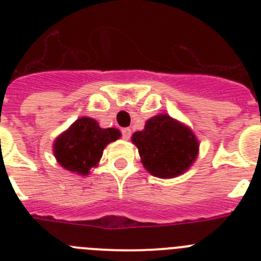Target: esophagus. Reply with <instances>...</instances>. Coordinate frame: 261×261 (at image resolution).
Here are the masks:
<instances>
[{"label":"esophagus","mask_w":261,"mask_h":261,"mask_svg":"<svg viewBox=\"0 0 261 261\" xmlns=\"http://www.w3.org/2000/svg\"><path fill=\"white\" fill-rule=\"evenodd\" d=\"M121 136H123L124 140H129V138H130V136H132V130H130V128L121 129Z\"/></svg>","instance_id":"34e87169"}]
</instances>
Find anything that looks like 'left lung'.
<instances>
[{"label": "left lung", "instance_id": "left-lung-1", "mask_svg": "<svg viewBox=\"0 0 261 261\" xmlns=\"http://www.w3.org/2000/svg\"><path fill=\"white\" fill-rule=\"evenodd\" d=\"M144 167L158 177H175L188 170L197 156L199 142L190 128L158 115L147 120L144 130L132 136Z\"/></svg>", "mask_w": 261, "mask_h": 261}]
</instances>
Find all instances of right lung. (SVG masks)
<instances>
[{
    "label": "right lung",
    "instance_id": "1",
    "mask_svg": "<svg viewBox=\"0 0 261 261\" xmlns=\"http://www.w3.org/2000/svg\"><path fill=\"white\" fill-rule=\"evenodd\" d=\"M120 132L115 128L102 129L94 119L81 117L55 141L57 162L69 171L87 175L102 158L110 142L116 141Z\"/></svg>",
    "mask_w": 261,
    "mask_h": 261
}]
</instances>
